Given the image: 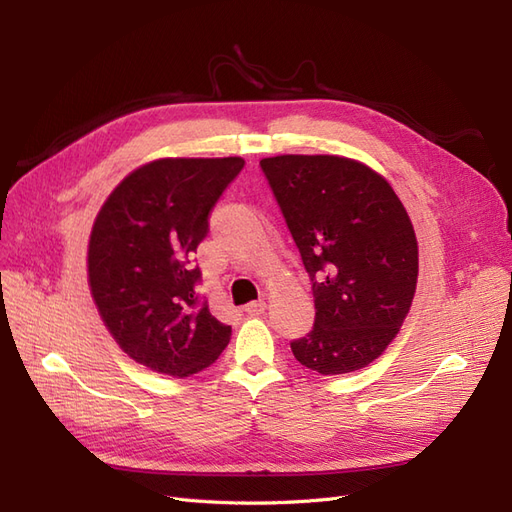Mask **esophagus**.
<instances>
[{"label":"esophagus","instance_id":"34e87169","mask_svg":"<svg viewBox=\"0 0 512 512\" xmlns=\"http://www.w3.org/2000/svg\"><path fill=\"white\" fill-rule=\"evenodd\" d=\"M267 309V303H265V299H258V301H252V303H247L245 305V312L250 314V316H258V314H262Z\"/></svg>","mask_w":512,"mask_h":512}]
</instances>
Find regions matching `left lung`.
Instances as JSON below:
<instances>
[{"mask_svg":"<svg viewBox=\"0 0 512 512\" xmlns=\"http://www.w3.org/2000/svg\"><path fill=\"white\" fill-rule=\"evenodd\" d=\"M260 168L312 280L314 329L290 342L294 359L322 376L376 361L416 290L418 245L401 200L350 158L277 156Z\"/></svg>","mask_w":512,"mask_h":512,"instance_id":"1","label":"left lung"}]
</instances>
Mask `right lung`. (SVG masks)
<instances>
[{"label": "right lung", "mask_w": 512, "mask_h": 512, "mask_svg": "<svg viewBox=\"0 0 512 512\" xmlns=\"http://www.w3.org/2000/svg\"><path fill=\"white\" fill-rule=\"evenodd\" d=\"M241 158H164L136 168L106 198L89 237V288L119 348L158 374H198L230 327L198 297L192 254Z\"/></svg>", "instance_id": "1"}]
</instances>
